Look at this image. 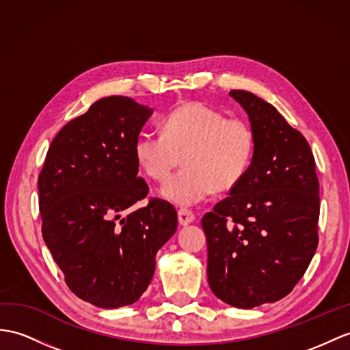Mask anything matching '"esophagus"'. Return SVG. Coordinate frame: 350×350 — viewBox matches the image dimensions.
Returning a JSON list of instances; mask_svg holds the SVG:
<instances>
[{"mask_svg":"<svg viewBox=\"0 0 350 350\" xmlns=\"http://www.w3.org/2000/svg\"><path fill=\"white\" fill-rule=\"evenodd\" d=\"M196 219L194 212L189 209H180L178 211V221H180L181 226H189Z\"/></svg>","mask_w":350,"mask_h":350,"instance_id":"34e87169","label":"esophagus"}]
</instances>
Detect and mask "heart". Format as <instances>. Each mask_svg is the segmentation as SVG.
I'll return each mask as SVG.
<instances>
[{"mask_svg":"<svg viewBox=\"0 0 350 350\" xmlns=\"http://www.w3.org/2000/svg\"><path fill=\"white\" fill-rule=\"evenodd\" d=\"M255 133L239 117H228L202 102H187L163 118V133L144 132L135 156L151 180L163 183L161 196L178 206H193L212 191H230L252 163Z\"/></svg>","mask_w":350,"mask_h":350,"instance_id":"b5f03b06","label":"heart"}]
</instances>
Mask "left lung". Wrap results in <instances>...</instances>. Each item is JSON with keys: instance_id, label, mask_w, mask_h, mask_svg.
Instances as JSON below:
<instances>
[{"instance_id": "1", "label": "left lung", "mask_w": 350, "mask_h": 350, "mask_svg": "<svg viewBox=\"0 0 350 350\" xmlns=\"http://www.w3.org/2000/svg\"><path fill=\"white\" fill-rule=\"evenodd\" d=\"M230 96L248 114L255 151L202 227L212 293L252 309L288 295L308 270L318 246L319 183L308 141L273 105L246 90Z\"/></svg>"}]
</instances>
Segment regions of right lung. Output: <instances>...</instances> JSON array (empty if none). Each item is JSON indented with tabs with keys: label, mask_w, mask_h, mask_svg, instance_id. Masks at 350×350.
I'll list each match as a JSON object with an SVG mask.
<instances>
[{
	"label": "right lung",
	"mask_w": 350,
	"mask_h": 350,
	"mask_svg": "<svg viewBox=\"0 0 350 350\" xmlns=\"http://www.w3.org/2000/svg\"><path fill=\"white\" fill-rule=\"evenodd\" d=\"M152 111L126 96L96 100L59 131L38 176L44 242L71 291L96 308L138 301L176 232L165 200L131 211L148 194L135 142Z\"/></svg>",
	"instance_id": "right-lung-1"
}]
</instances>
